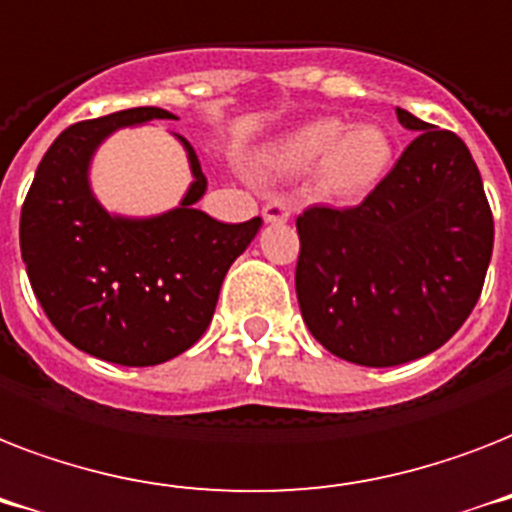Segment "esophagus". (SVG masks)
I'll use <instances>...</instances> for the list:
<instances>
[{
    "mask_svg": "<svg viewBox=\"0 0 512 512\" xmlns=\"http://www.w3.org/2000/svg\"><path fill=\"white\" fill-rule=\"evenodd\" d=\"M290 214H293V208H290V203H285L282 198H272L269 203H264V208H261V216H264V222L269 224L288 222Z\"/></svg>",
    "mask_w": 512,
    "mask_h": 512,
    "instance_id": "esophagus-1",
    "label": "esophagus"
}]
</instances>
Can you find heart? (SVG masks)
I'll use <instances>...</instances> for the list:
<instances>
[{
	"mask_svg": "<svg viewBox=\"0 0 512 512\" xmlns=\"http://www.w3.org/2000/svg\"><path fill=\"white\" fill-rule=\"evenodd\" d=\"M264 161L285 174H304L317 166V182L327 195L359 198L383 182L394 161V145L380 126L346 129L341 118H314L272 142Z\"/></svg>",
	"mask_w": 512,
	"mask_h": 512,
	"instance_id": "obj_1",
	"label": "heart"
}]
</instances>
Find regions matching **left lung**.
<instances>
[{"mask_svg": "<svg viewBox=\"0 0 512 512\" xmlns=\"http://www.w3.org/2000/svg\"><path fill=\"white\" fill-rule=\"evenodd\" d=\"M415 134L354 208L296 219L301 317L330 354L394 367L431 354L473 312L492 259L494 219L457 134L396 108Z\"/></svg>", "mask_w": 512, "mask_h": 512, "instance_id": "left-lung-1", "label": "left lung"}]
</instances>
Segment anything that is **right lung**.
Returning a JSON list of instances; mask_svg holds the SVG:
<instances>
[{
    "label": "right lung",
    "instance_id": "right-lung-1",
    "mask_svg": "<svg viewBox=\"0 0 512 512\" xmlns=\"http://www.w3.org/2000/svg\"><path fill=\"white\" fill-rule=\"evenodd\" d=\"M177 118L129 108L68 126L44 153L20 211V253L49 322L65 341L124 367L169 362L206 333L232 261L261 219L224 224L195 208L208 182L190 142L192 185L177 208L108 214L89 187L94 150L121 126Z\"/></svg>",
    "mask_w": 512,
    "mask_h": 512
}]
</instances>
